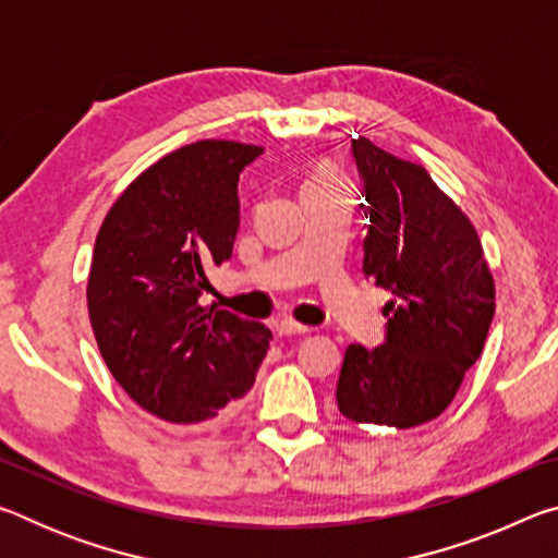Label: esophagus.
<instances>
[{
  "label": "esophagus",
  "mask_w": 558,
  "mask_h": 558,
  "mask_svg": "<svg viewBox=\"0 0 558 558\" xmlns=\"http://www.w3.org/2000/svg\"><path fill=\"white\" fill-rule=\"evenodd\" d=\"M276 332L280 337H292V335L310 332V327L300 325V323H295V319H290V317H280V319H276Z\"/></svg>",
  "instance_id": "1"
}]
</instances>
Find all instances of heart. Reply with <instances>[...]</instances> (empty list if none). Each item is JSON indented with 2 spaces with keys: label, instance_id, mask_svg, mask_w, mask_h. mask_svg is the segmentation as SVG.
I'll list each match as a JSON object with an SVG mask.
<instances>
[{
  "label": "heart",
  "instance_id": "b5f03b06",
  "mask_svg": "<svg viewBox=\"0 0 558 558\" xmlns=\"http://www.w3.org/2000/svg\"><path fill=\"white\" fill-rule=\"evenodd\" d=\"M329 179H337L335 172H329V169H319V172H315L313 177L307 179L305 184H317V182H329Z\"/></svg>",
  "mask_w": 558,
  "mask_h": 558
}]
</instances>
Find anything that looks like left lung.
Returning <instances> with one entry per match:
<instances>
[{"label": "left lung", "mask_w": 558, "mask_h": 558, "mask_svg": "<svg viewBox=\"0 0 558 558\" xmlns=\"http://www.w3.org/2000/svg\"><path fill=\"white\" fill-rule=\"evenodd\" d=\"M352 149L369 202L362 270L393 300L386 342L347 347L337 405L354 423L405 430L438 418L483 354L495 278L475 226L426 167L369 137Z\"/></svg>", "instance_id": "1"}]
</instances>
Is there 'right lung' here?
<instances>
[{"mask_svg":"<svg viewBox=\"0 0 558 558\" xmlns=\"http://www.w3.org/2000/svg\"><path fill=\"white\" fill-rule=\"evenodd\" d=\"M260 153L233 140L179 147L132 179L100 223L93 335L130 399L177 426L243 399L270 347L266 325L202 305L206 270L233 251L239 174Z\"/></svg>","mask_w":558,"mask_h":558,"instance_id":"right-lung-1","label":"right lung"}]
</instances>
